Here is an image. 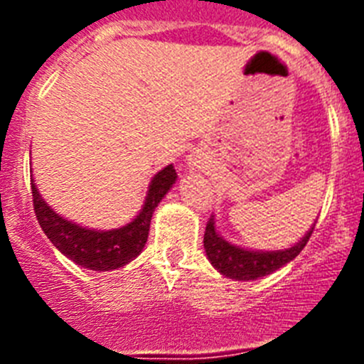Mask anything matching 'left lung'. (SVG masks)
I'll use <instances>...</instances> for the list:
<instances>
[{
    "mask_svg": "<svg viewBox=\"0 0 364 364\" xmlns=\"http://www.w3.org/2000/svg\"><path fill=\"white\" fill-rule=\"evenodd\" d=\"M314 228L315 224H311L306 235L291 247L262 252V250H250V247L237 246V244L224 239L222 235H218L213 215L208 222V226H205L204 250L211 266L220 275L228 279H235V281H255V279L266 277L269 273L277 272L279 268L294 260L310 240Z\"/></svg>",
    "mask_w": 364,
    "mask_h": 364,
    "instance_id": "obj_1",
    "label": "left lung"
}]
</instances>
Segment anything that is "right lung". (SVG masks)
<instances>
[{
	"label": "right lung",
	"instance_id": "right-lung-1",
	"mask_svg": "<svg viewBox=\"0 0 364 364\" xmlns=\"http://www.w3.org/2000/svg\"><path fill=\"white\" fill-rule=\"evenodd\" d=\"M175 182L176 171L173 164H169L151 178L142 210L138 211L133 220L114 230H91L56 213L43 200L34 178H31L34 211L41 230L58 247V252L92 272H112L124 268L142 253L149 235L151 217Z\"/></svg>",
	"mask_w": 364,
	"mask_h": 364
}]
</instances>
